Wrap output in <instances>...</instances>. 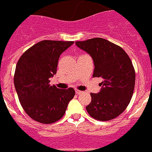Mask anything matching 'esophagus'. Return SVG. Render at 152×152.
<instances>
[{"label": "esophagus", "mask_w": 152, "mask_h": 152, "mask_svg": "<svg viewBox=\"0 0 152 152\" xmlns=\"http://www.w3.org/2000/svg\"><path fill=\"white\" fill-rule=\"evenodd\" d=\"M83 92V91H79V90H78V89H76V93L77 94V95H80V94H82Z\"/></svg>", "instance_id": "34e87169"}]
</instances>
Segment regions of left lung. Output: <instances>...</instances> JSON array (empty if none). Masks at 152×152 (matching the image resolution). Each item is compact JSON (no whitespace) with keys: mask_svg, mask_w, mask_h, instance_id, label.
Segmentation results:
<instances>
[{"mask_svg":"<svg viewBox=\"0 0 152 152\" xmlns=\"http://www.w3.org/2000/svg\"><path fill=\"white\" fill-rule=\"evenodd\" d=\"M76 45L93 59V77L103 79L99 92L91 93V102L86 107L88 114L101 121L116 118L125 110L133 94L136 73L130 58L122 48L102 38Z\"/></svg>","mask_w":152,"mask_h":152,"instance_id":"1","label":"left lung"}]
</instances>
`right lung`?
Masks as SVG:
<instances>
[{
    "label": "right lung",
    "mask_w": 152,
    "mask_h": 152,
    "mask_svg": "<svg viewBox=\"0 0 152 152\" xmlns=\"http://www.w3.org/2000/svg\"><path fill=\"white\" fill-rule=\"evenodd\" d=\"M74 42L44 40L28 48L16 66L14 86L26 113L42 124H52L66 112L75 95L73 88L61 89L50 86L57 73L60 56Z\"/></svg>",
    "instance_id": "obj_1"
}]
</instances>
